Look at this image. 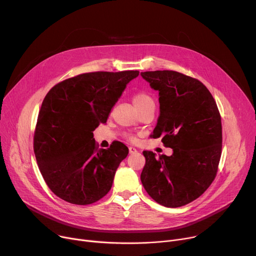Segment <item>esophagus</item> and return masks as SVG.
<instances>
[{
	"label": "esophagus",
	"mask_w": 256,
	"mask_h": 256,
	"mask_svg": "<svg viewBox=\"0 0 256 256\" xmlns=\"http://www.w3.org/2000/svg\"><path fill=\"white\" fill-rule=\"evenodd\" d=\"M128 152H130V154H136V152H138V150L135 148V147H132V146H130V147H128Z\"/></svg>",
	"instance_id": "1"
}]
</instances>
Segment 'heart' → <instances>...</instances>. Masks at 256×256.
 <instances>
[{
  "label": "heart",
  "mask_w": 256,
  "mask_h": 256,
  "mask_svg": "<svg viewBox=\"0 0 256 256\" xmlns=\"http://www.w3.org/2000/svg\"><path fill=\"white\" fill-rule=\"evenodd\" d=\"M132 102H134V106H136V109H140V108H143L146 106H154V102L152 98L150 96V94H147L145 92H139L135 94L132 98Z\"/></svg>",
  "instance_id": "1"
}]
</instances>
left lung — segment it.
I'll return each mask as SVG.
<instances>
[{
	"instance_id": "left-lung-1",
	"label": "left lung",
	"mask_w": 256,
	"mask_h": 256,
	"mask_svg": "<svg viewBox=\"0 0 256 256\" xmlns=\"http://www.w3.org/2000/svg\"><path fill=\"white\" fill-rule=\"evenodd\" d=\"M158 91L160 116L152 134L173 154L144 150L141 182L158 204L178 208L202 195L217 174L222 124L216 102L200 80L173 70L141 72Z\"/></svg>"
}]
</instances>
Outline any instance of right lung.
Instances as JSON below:
<instances>
[{"label": "right lung", "instance_id": "add662e5", "mask_svg": "<svg viewBox=\"0 0 256 256\" xmlns=\"http://www.w3.org/2000/svg\"><path fill=\"white\" fill-rule=\"evenodd\" d=\"M138 70L78 74L54 86L37 118L34 152L52 192L86 206L110 191L115 172L128 154L121 142L98 148L93 130L104 124Z\"/></svg>", "mask_w": 256, "mask_h": 256}]
</instances>
